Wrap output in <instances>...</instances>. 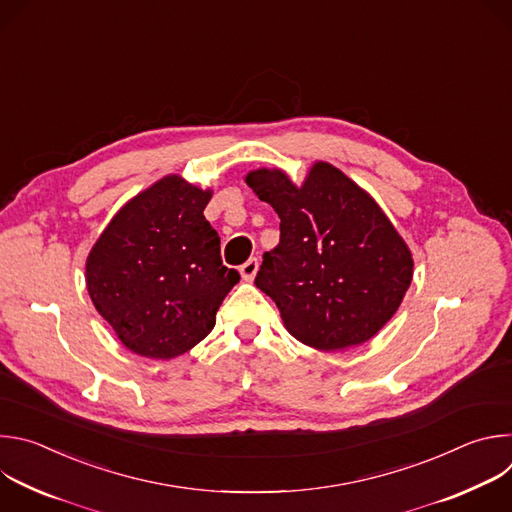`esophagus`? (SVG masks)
I'll return each instance as SVG.
<instances>
[{"label":"esophagus","instance_id":"1","mask_svg":"<svg viewBox=\"0 0 512 512\" xmlns=\"http://www.w3.org/2000/svg\"><path fill=\"white\" fill-rule=\"evenodd\" d=\"M257 269H259V261H257L255 257H251L249 261H245V263L239 267L241 277H243L245 281H253L255 275H257Z\"/></svg>","mask_w":512,"mask_h":512}]
</instances>
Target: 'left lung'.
Instances as JSON below:
<instances>
[{"label": "left lung", "mask_w": 512, "mask_h": 512, "mask_svg": "<svg viewBox=\"0 0 512 512\" xmlns=\"http://www.w3.org/2000/svg\"><path fill=\"white\" fill-rule=\"evenodd\" d=\"M245 182L281 218L279 245L263 255L255 285L287 332L326 352L371 340L413 277L411 251L381 206L326 162L302 186L267 168Z\"/></svg>", "instance_id": "left-lung-1"}]
</instances>
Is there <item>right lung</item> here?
I'll return each instance as SVG.
<instances>
[{"label": "right lung", "mask_w": 512, "mask_h": 512, "mask_svg": "<svg viewBox=\"0 0 512 512\" xmlns=\"http://www.w3.org/2000/svg\"><path fill=\"white\" fill-rule=\"evenodd\" d=\"M212 190L166 176L131 198L87 257L97 312L135 354L174 358L214 328L241 275L221 259V237L204 218Z\"/></svg>", "instance_id": "1"}]
</instances>
